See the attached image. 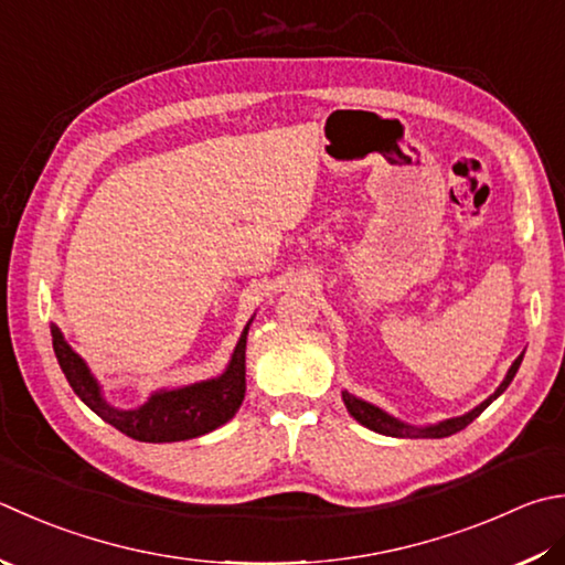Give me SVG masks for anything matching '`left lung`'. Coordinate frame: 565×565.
I'll return each mask as SVG.
<instances>
[{
    "mask_svg": "<svg viewBox=\"0 0 565 565\" xmlns=\"http://www.w3.org/2000/svg\"><path fill=\"white\" fill-rule=\"evenodd\" d=\"M521 359H524V351L514 359V364L509 366L504 381L499 383L497 391L492 393V396L484 398L480 406H475L472 411H467L465 415H457V418H448V420H440V423H430V425H411V423H403L398 418H393V415H388L386 411H381L379 406H374V403H369L364 398H356L354 393L349 391H342V398H344V406L347 411L354 415V420H359L364 428L374 430V433H381V435H391V438H448V435H455L465 430L467 425H470L477 415H480L489 403L497 401L502 393L509 388V383L514 381L516 371L521 366Z\"/></svg>",
    "mask_w": 565,
    "mask_h": 565,
    "instance_id": "8db88e82",
    "label": "left lung"
}]
</instances>
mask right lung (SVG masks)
I'll return each mask as SVG.
<instances>
[{
    "instance_id": "add662e5",
    "label": "right lung",
    "mask_w": 565,
    "mask_h": 565,
    "mask_svg": "<svg viewBox=\"0 0 565 565\" xmlns=\"http://www.w3.org/2000/svg\"><path fill=\"white\" fill-rule=\"evenodd\" d=\"M253 317L243 327L236 349H233L226 371L216 379L196 381L179 388H157L142 406L117 408L103 396L100 381L90 366L63 337L56 324H51L53 351L58 366L66 374L71 388L95 415L140 443H179L221 428L238 413L246 396V339Z\"/></svg>"
}]
</instances>
